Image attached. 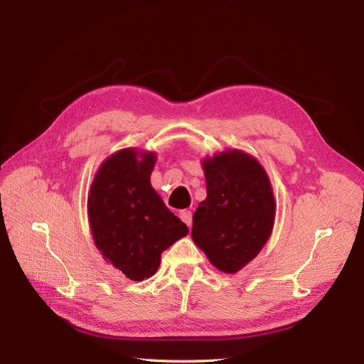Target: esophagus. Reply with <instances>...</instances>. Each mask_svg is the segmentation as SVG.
<instances>
[{
    "instance_id": "34e87169",
    "label": "esophagus",
    "mask_w": 364,
    "mask_h": 364,
    "mask_svg": "<svg viewBox=\"0 0 364 364\" xmlns=\"http://www.w3.org/2000/svg\"><path fill=\"white\" fill-rule=\"evenodd\" d=\"M179 217H181V220L186 226H191L193 225V213L188 211V209H182V211L179 213Z\"/></svg>"
}]
</instances>
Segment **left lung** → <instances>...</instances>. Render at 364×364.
<instances>
[{
	"label": "left lung",
	"instance_id": "left-lung-1",
	"mask_svg": "<svg viewBox=\"0 0 364 364\" xmlns=\"http://www.w3.org/2000/svg\"><path fill=\"white\" fill-rule=\"evenodd\" d=\"M206 199L193 215L191 235L208 259L235 273L258 255L270 237L274 199L266 171L240 150L203 162Z\"/></svg>",
	"mask_w": 364,
	"mask_h": 364
}]
</instances>
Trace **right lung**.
Wrapping results in <instances>:
<instances>
[{"mask_svg": "<svg viewBox=\"0 0 364 364\" xmlns=\"http://www.w3.org/2000/svg\"><path fill=\"white\" fill-rule=\"evenodd\" d=\"M153 153L121 150L98 170L87 197V214L95 246L129 279L150 278L161 253L188 228L151 188Z\"/></svg>", "mask_w": 364, "mask_h": 364, "instance_id": "obj_1", "label": "right lung"}]
</instances>
